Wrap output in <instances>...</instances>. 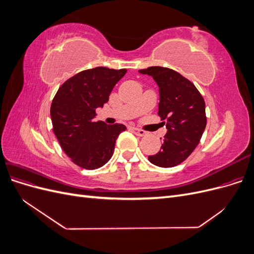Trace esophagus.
Segmentation results:
<instances>
[{
  "instance_id": "esophagus-1",
  "label": "esophagus",
  "mask_w": 254,
  "mask_h": 254,
  "mask_svg": "<svg viewBox=\"0 0 254 254\" xmlns=\"http://www.w3.org/2000/svg\"><path fill=\"white\" fill-rule=\"evenodd\" d=\"M131 129H132V131H133L136 135H139V136H144V135L146 134V131H144V130H142V129L135 128V127H132Z\"/></svg>"
}]
</instances>
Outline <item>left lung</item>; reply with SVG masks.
<instances>
[{"label": "left lung", "mask_w": 254, "mask_h": 254, "mask_svg": "<svg viewBox=\"0 0 254 254\" xmlns=\"http://www.w3.org/2000/svg\"><path fill=\"white\" fill-rule=\"evenodd\" d=\"M159 86L158 115L166 125L161 150L149 156L159 167H174L187 160L200 142L206 126L205 103L195 84L172 68L149 66L139 70Z\"/></svg>", "instance_id": "8db88e82"}]
</instances>
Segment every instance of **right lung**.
Segmentation results:
<instances>
[{
    "mask_svg": "<svg viewBox=\"0 0 254 254\" xmlns=\"http://www.w3.org/2000/svg\"><path fill=\"white\" fill-rule=\"evenodd\" d=\"M126 68L97 66L84 70L61 84L51 105L53 131L72 162L86 170H96L111 159L115 141L125 131L123 124L94 122L96 108L109 101Z\"/></svg>",
    "mask_w": 254,
    "mask_h": 254,
    "instance_id": "right-lung-1",
    "label": "right lung"
}]
</instances>
